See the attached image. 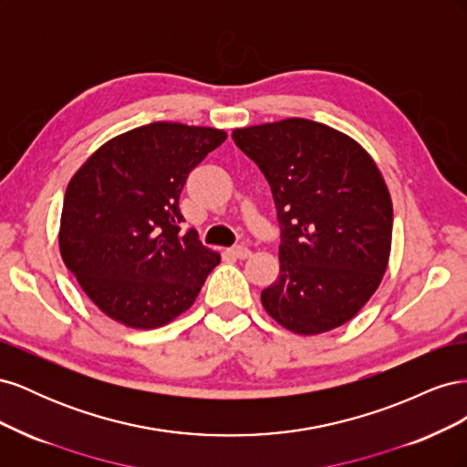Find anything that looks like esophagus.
Masks as SVG:
<instances>
[{
  "label": "esophagus",
  "mask_w": 467,
  "mask_h": 467,
  "mask_svg": "<svg viewBox=\"0 0 467 467\" xmlns=\"http://www.w3.org/2000/svg\"><path fill=\"white\" fill-rule=\"evenodd\" d=\"M230 253L237 259H247L251 255V249H247L245 245H235V247L230 249Z\"/></svg>",
  "instance_id": "esophagus-1"
}]
</instances>
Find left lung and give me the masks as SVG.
Segmentation results:
<instances>
[{"label":"left lung","instance_id":"left-lung-1","mask_svg":"<svg viewBox=\"0 0 467 467\" xmlns=\"http://www.w3.org/2000/svg\"><path fill=\"white\" fill-rule=\"evenodd\" d=\"M271 185L280 273L261 302L282 327L319 335L355 317L379 286L393 206L374 160L331 126L286 119L232 134Z\"/></svg>","mask_w":467,"mask_h":467}]
</instances>
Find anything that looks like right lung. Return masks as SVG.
<instances>
[{
  "instance_id": "add662e5",
  "label": "right lung",
  "mask_w": 467,
  "mask_h": 467,
  "mask_svg": "<svg viewBox=\"0 0 467 467\" xmlns=\"http://www.w3.org/2000/svg\"><path fill=\"white\" fill-rule=\"evenodd\" d=\"M225 138L206 126L151 122L109 140L69 181L62 259L110 319L155 329L194 304L220 255L181 230L179 196Z\"/></svg>"
}]
</instances>
